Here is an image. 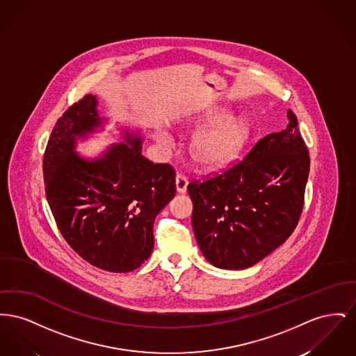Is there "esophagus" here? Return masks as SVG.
<instances>
[{"label": "esophagus", "mask_w": 356, "mask_h": 356, "mask_svg": "<svg viewBox=\"0 0 356 356\" xmlns=\"http://www.w3.org/2000/svg\"><path fill=\"white\" fill-rule=\"evenodd\" d=\"M186 186H188V179L184 175L177 173V176H176V191L179 193H186Z\"/></svg>", "instance_id": "esophagus-1"}]
</instances>
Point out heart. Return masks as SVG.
<instances>
[{
	"mask_svg": "<svg viewBox=\"0 0 356 356\" xmlns=\"http://www.w3.org/2000/svg\"><path fill=\"white\" fill-rule=\"evenodd\" d=\"M229 118L219 113L208 119L205 125H215ZM251 137V127L245 120H228L196 136L191 143V154L195 163L205 170H221L228 168L243 151ZM163 140H168L165 134Z\"/></svg>",
	"mask_w": 356,
	"mask_h": 356,
	"instance_id": "obj_1",
	"label": "heart"
}]
</instances>
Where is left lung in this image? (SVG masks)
<instances>
[{
    "label": "left lung",
    "instance_id": "8db88e82",
    "mask_svg": "<svg viewBox=\"0 0 356 356\" xmlns=\"http://www.w3.org/2000/svg\"><path fill=\"white\" fill-rule=\"evenodd\" d=\"M287 128L260 138L240 163L188 184L192 227L205 259L244 270L282 245L300 219L309 154L288 109Z\"/></svg>",
    "mask_w": 356,
    "mask_h": 356
}]
</instances>
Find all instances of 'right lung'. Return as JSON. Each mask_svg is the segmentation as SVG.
I'll return each instance as SVG.
<instances>
[{
    "label": "right lung",
    "mask_w": 356,
    "mask_h": 356,
    "mask_svg": "<svg viewBox=\"0 0 356 356\" xmlns=\"http://www.w3.org/2000/svg\"><path fill=\"white\" fill-rule=\"evenodd\" d=\"M102 127L96 96L57 120L44 153L45 193L61 235L89 264L109 272L138 268L153 250V222L176 193L175 170L141 154L140 136L86 160L77 138Z\"/></svg>",
    "instance_id": "1"
}]
</instances>
